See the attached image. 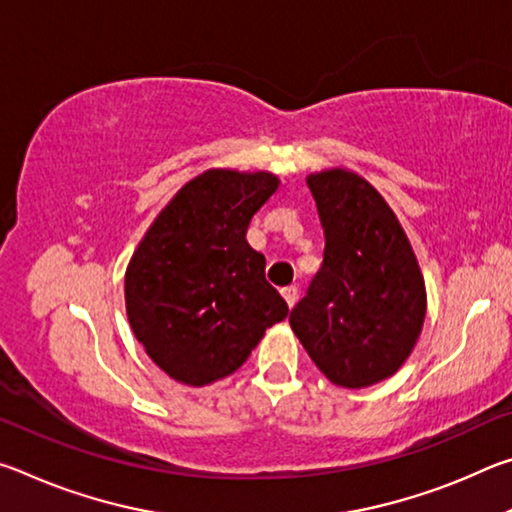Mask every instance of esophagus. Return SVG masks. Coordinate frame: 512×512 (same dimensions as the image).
<instances>
[{
	"mask_svg": "<svg viewBox=\"0 0 512 512\" xmlns=\"http://www.w3.org/2000/svg\"><path fill=\"white\" fill-rule=\"evenodd\" d=\"M282 296H284V300H287L289 307L296 305V300H298V287H296V284H289V287H284L282 289Z\"/></svg>",
	"mask_w": 512,
	"mask_h": 512,
	"instance_id": "34e87169",
	"label": "esophagus"
}]
</instances>
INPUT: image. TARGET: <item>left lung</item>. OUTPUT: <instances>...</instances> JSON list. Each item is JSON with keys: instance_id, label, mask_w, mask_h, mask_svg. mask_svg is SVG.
Returning <instances> with one entry per match:
<instances>
[{"instance_id": "1", "label": "left lung", "mask_w": 512, "mask_h": 512, "mask_svg": "<svg viewBox=\"0 0 512 512\" xmlns=\"http://www.w3.org/2000/svg\"><path fill=\"white\" fill-rule=\"evenodd\" d=\"M325 253L289 323L316 368L343 388L391 377L409 357L427 296L409 239L366 180L343 169L307 178Z\"/></svg>"}]
</instances>
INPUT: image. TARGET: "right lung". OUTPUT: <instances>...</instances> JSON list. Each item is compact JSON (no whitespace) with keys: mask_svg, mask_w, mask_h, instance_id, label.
<instances>
[{"mask_svg":"<svg viewBox=\"0 0 512 512\" xmlns=\"http://www.w3.org/2000/svg\"><path fill=\"white\" fill-rule=\"evenodd\" d=\"M277 189L271 173L212 169L171 198L126 271L137 341L176 381L205 386L244 363L289 307L248 246L253 214Z\"/></svg>","mask_w":512,"mask_h":512,"instance_id":"obj_1","label":"right lung"}]
</instances>
